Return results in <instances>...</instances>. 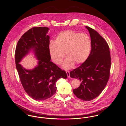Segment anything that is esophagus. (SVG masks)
Returning a JSON list of instances; mask_svg holds the SVG:
<instances>
[{
  "mask_svg": "<svg viewBox=\"0 0 126 126\" xmlns=\"http://www.w3.org/2000/svg\"><path fill=\"white\" fill-rule=\"evenodd\" d=\"M66 74H67V76L68 78H70V72H69V71H66Z\"/></svg>",
  "mask_w": 126,
  "mask_h": 126,
  "instance_id": "34e87169",
  "label": "esophagus"
}]
</instances>
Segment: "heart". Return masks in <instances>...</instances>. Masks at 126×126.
I'll use <instances>...</instances> for the list:
<instances>
[{
	"label": "heart",
	"mask_w": 126,
	"mask_h": 126,
	"mask_svg": "<svg viewBox=\"0 0 126 126\" xmlns=\"http://www.w3.org/2000/svg\"><path fill=\"white\" fill-rule=\"evenodd\" d=\"M91 46V40L87 34L65 31L58 34L55 41L50 42L48 49L51 59L57 64H61L65 52L67 57L63 67L68 69L74 63L81 64L88 59Z\"/></svg>",
	"instance_id": "b5f03b06"
}]
</instances>
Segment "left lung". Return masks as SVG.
Returning a JSON list of instances; mask_svg holds the SVG:
<instances>
[{"mask_svg":"<svg viewBox=\"0 0 126 126\" xmlns=\"http://www.w3.org/2000/svg\"><path fill=\"white\" fill-rule=\"evenodd\" d=\"M90 33L91 50L88 59L70 72L72 78L81 82L73 90L79 98L90 101L97 97L105 88L110 77L111 58L107 42L94 30L86 26Z\"/></svg>","mask_w":126,"mask_h":126,"instance_id":"1","label":"left lung"}]
</instances>
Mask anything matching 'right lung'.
<instances>
[{
    "instance_id": "add662e5",
    "label": "right lung",
    "mask_w": 126,
    "mask_h": 126,
    "mask_svg": "<svg viewBox=\"0 0 126 126\" xmlns=\"http://www.w3.org/2000/svg\"><path fill=\"white\" fill-rule=\"evenodd\" d=\"M47 27H34L19 40L15 52L16 68L21 84L27 94L37 101L51 97L56 92V81L66 79V73L50 61L48 46L49 36ZM32 50L38 60L32 70L24 69L19 63L21 59Z\"/></svg>"
}]
</instances>
